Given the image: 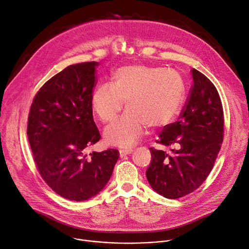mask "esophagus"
<instances>
[{
  "mask_svg": "<svg viewBox=\"0 0 249 249\" xmlns=\"http://www.w3.org/2000/svg\"><path fill=\"white\" fill-rule=\"evenodd\" d=\"M132 152H133V149H122V150L119 151L121 158H123V157H125V156H127V155L132 154Z\"/></svg>",
  "mask_w": 249,
  "mask_h": 249,
  "instance_id": "34e87169",
  "label": "esophagus"
}]
</instances>
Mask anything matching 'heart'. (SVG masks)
<instances>
[{"label": "heart", "instance_id": "heart-1", "mask_svg": "<svg viewBox=\"0 0 249 249\" xmlns=\"http://www.w3.org/2000/svg\"><path fill=\"white\" fill-rule=\"evenodd\" d=\"M185 96L184 79L175 70L146 64L118 69L112 83H101L92 92L91 106L103 123L114 120L123 108L127 112L106 127L105 141L132 147L143 136L145 126L162 128L176 117Z\"/></svg>", "mask_w": 249, "mask_h": 249}]
</instances>
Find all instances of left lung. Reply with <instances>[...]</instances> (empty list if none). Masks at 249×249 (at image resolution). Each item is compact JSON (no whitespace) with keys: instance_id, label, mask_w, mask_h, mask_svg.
I'll list each match as a JSON object with an SVG mask.
<instances>
[{"instance_id":"8db88e82","label":"left lung","mask_w":249,"mask_h":249,"mask_svg":"<svg viewBox=\"0 0 249 249\" xmlns=\"http://www.w3.org/2000/svg\"><path fill=\"white\" fill-rule=\"evenodd\" d=\"M193 85L178 119L164 127L158 144L150 148L152 162L146 176L158 194L168 198L185 196L201 186L212 172L224 134L223 109L213 83L193 69Z\"/></svg>"}]
</instances>
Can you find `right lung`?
<instances>
[{
    "label": "right lung",
    "instance_id": "add662e5",
    "mask_svg": "<svg viewBox=\"0 0 249 249\" xmlns=\"http://www.w3.org/2000/svg\"><path fill=\"white\" fill-rule=\"evenodd\" d=\"M97 65L67 66L39 88L29 113L27 134L38 173L53 191L71 200L97 195L119 158L116 149L86 154L101 138L91 106Z\"/></svg>",
    "mask_w": 249,
    "mask_h": 249
}]
</instances>
